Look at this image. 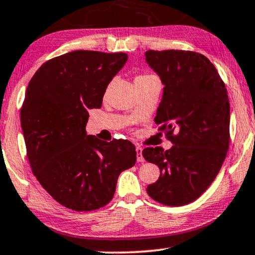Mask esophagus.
I'll return each instance as SVG.
<instances>
[{"label":"esophagus","instance_id":"34e87169","mask_svg":"<svg viewBox=\"0 0 255 255\" xmlns=\"http://www.w3.org/2000/svg\"><path fill=\"white\" fill-rule=\"evenodd\" d=\"M135 151H136L137 162H143L144 159H143V156H142V148L136 147V148H135Z\"/></svg>","mask_w":255,"mask_h":255}]
</instances>
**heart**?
I'll return each mask as SVG.
<instances>
[{"instance_id":"obj_1","label":"heart","mask_w":255,"mask_h":255,"mask_svg":"<svg viewBox=\"0 0 255 255\" xmlns=\"http://www.w3.org/2000/svg\"><path fill=\"white\" fill-rule=\"evenodd\" d=\"M148 77H151V75H138L135 80H144L148 79Z\"/></svg>"}]
</instances>
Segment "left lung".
Wrapping results in <instances>:
<instances>
[{"instance_id": "left-lung-1", "label": "left lung", "mask_w": 255, "mask_h": 255, "mask_svg": "<svg viewBox=\"0 0 255 255\" xmlns=\"http://www.w3.org/2000/svg\"><path fill=\"white\" fill-rule=\"evenodd\" d=\"M144 55L163 85L155 124L173 142L166 151L161 147L142 150L144 159L160 169L147 193L160 204L187 205L211 186L226 157L231 117L227 90L213 63L201 54L148 50Z\"/></svg>"}]
</instances>
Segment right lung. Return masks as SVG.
Returning <instances> with one entry per match:
<instances>
[{"mask_svg":"<svg viewBox=\"0 0 255 255\" xmlns=\"http://www.w3.org/2000/svg\"><path fill=\"white\" fill-rule=\"evenodd\" d=\"M125 53L75 50L43 63L31 77L21 127L34 175L64 207L94 211L113 199L121 172L136 161L134 144L88 135V111L101 108Z\"/></svg>","mask_w":255,"mask_h":255,"instance_id":"obj_1","label":"right lung"}]
</instances>
